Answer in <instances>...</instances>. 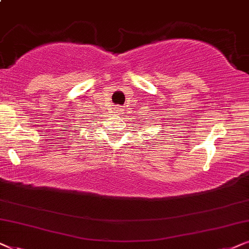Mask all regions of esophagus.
I'll return each mask as SVG.
<instances>
[{
    "label": "esophagus",
    "mask_w": 249,
    "mask_h": 249,
    "mask_svg": "<svg viewBox=\"0 0 249 249\" xmlns=\"http://www.w3.org/2000/svg\"><path fill=\"white\" fill-rule=\"evenodd\" d=\"M123 109H121L119 107H116L115 108V112H117V115H122L123 114Z\"/></svg>",
    "instance_id": "obj_1"
}]
</instances>
